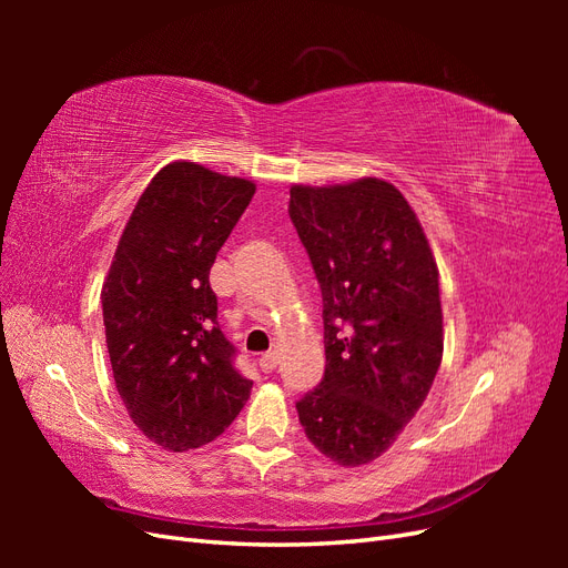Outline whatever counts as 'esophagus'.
I'll use <instances>...</instances> for the list:
<instances>
[{
    "mask_svg": "<svg viewBox=\"0 0 568 568\" xmlns=\"http://www.w3.org/2000/svg\"><path fill=\"white\" fill-rule=\"evenodd\" d=\"M277 363H280V355L274 353V351H270V353H265V355L261 357V369H263L265 374H270V372L277 369Z\"/></svg>",
    "mask_w": 568,
    "mask_h": 568,
    "instance_id": "1",
    "label": "esophagus"
}]
</instances>
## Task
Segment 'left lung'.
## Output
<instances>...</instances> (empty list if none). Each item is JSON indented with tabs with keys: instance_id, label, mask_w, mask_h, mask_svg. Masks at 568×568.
I'll return each mask as SVG.
<instances>
[{
	"instance_id": "left-lung-1",
	"label": "left lung",
	"mask_w": 568,
	"mask_h": 568,
	"mask_svg": "<svg viewBox=\"0 0 568 568\" xmlns=\"http://www.w3.org/2000/svg\"><path fill=\"white\" fill-rule=\"evenodd\" d=\"M291 222L322 288L326 367L296 403L315 448L341 467L386 453L417 415L443 357L438 267L390 182L291 186Z\"/></svg>"
}]
</instances>
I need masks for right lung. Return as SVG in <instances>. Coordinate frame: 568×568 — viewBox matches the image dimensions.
Wrapping results in <instances>:
<instances>
[{
	"label": "right lung",
	"mask_w": 568,
	"mask_h": 568,
	"mask_svg": "<svg viewBox=\"0 0 568 568\" xmlns=\"http://www.w3.org/2000/svg\"><path fill=\"white\" fill-rule=\"evenodd\" d=\"M253 194L251 180L168 163L136 201L101 288L115 388L163 450L215 440L251 395L209 274Z\"/></svg>",
	"instance_id": "obj_1"
}]
</instances>
